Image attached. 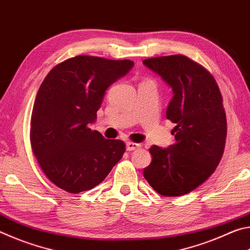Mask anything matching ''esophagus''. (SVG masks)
<instances>
[{"label": "esophagus", "mask_w": 250, "mask_h": 250, "mask_svg": "<svg viewBox=\"0 0 250 250\" xmlns=\"http://www.w3.org/2000/svg\"><path fill=\"white\" fill-rule=\"evenodd\" d=\"M125 146H126V150H128V151H134V150L139 149V147H140L141 146L139 145V143H134V142H126V143H125Z\"/></svg>", "instance_id": "34e87169"}]
</instances>
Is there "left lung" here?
<instances>
[{"instance_id":"obj_1","label":"left lung","mask_w":250,"mask_h":250,"mask_svg":"<svg viewBox=\"0 0 250 250\" xmlns=\"http://www.w3.org/2000/svg\"><path fill=\"white\" fill-rule=\"evenodd\" d=\"M143 64L172 88L167 118L175 124V143L151 146L152 162L143 175L161 195H184L208 179L223 156L227 122L222 94L213 76L183 55Z\"/></svg>"}]
</instances>
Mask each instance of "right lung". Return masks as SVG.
Listing matches in <instances>:
<instances>
[{"instance_id":"add662e5","label":"right lung","mask_w":250,"mask_h":250,"mask_svg":"<svg viewBox=\"0 0 250 250\" xmlns=\"http://www.w3.org/2000/svg\"><path fill=\"white\" fill-rule=\"evenodd\" d=\"M133 62L76 56L61 62L42 83L31 118V146L45 175L69 193L100 184L125 151L89 125L97 119L104 91Z\"/></svg>"}]
</instances>
